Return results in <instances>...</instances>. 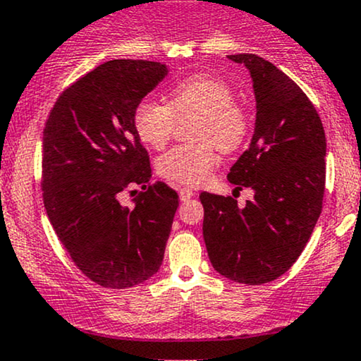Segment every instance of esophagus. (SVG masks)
<instances>
[{
    "label": "esophagus",
    "instance_id": "esophagus-1",
    "mask_svg": "<svg viewBox=\"0 0 361 361\" xmlns=\"http://www.w3.org/2000/svg\"><path fill=\"white\" fill-rule=\"evenodd\" d=\"M193 195H195L193 190H190V188H180V200H181V202L190 200V198H192Z\"/></svg>",
    "mask_w": 361,
    "mask_h": 361
}]
</instances>
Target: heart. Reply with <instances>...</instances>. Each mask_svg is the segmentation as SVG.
<instances>
[{
  "instance_id": "1",
  "label": "heart",
  "mask_w": 361,
  "mask_h": 361,
  "mask_svg": "<svg viewBox=\"0 0 361 361\" xmlns=\"http://www.w3.org/2000/svg\"><path fill=\"white\" fill-rule=\"evenodd\" d=\"M195 144L171 147L157 159V171L166 180L197 186L209 178L217 164L214 146L234 152L250 132V117L229 85L210 76H192L176 82L166 94V105L144 98L134 109L132 123L146 146L163 147L173 134L176 120L193 118Z\"/></svg>"
}]
</instances>
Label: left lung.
Here are the masks:
<instances>
[{
  "label": "left lung",
  "mask_w": 361,
  "mask_h": 361,
  "mask_svg": "<svg viewBox=\"0 0 361 361\" xmlns=\"http://www.w3.org/2000/svg\"><path fill=\"white\" fill-rule=\"evenodd\" d=\"M231 61L251 74L256 98L255 134L231 168L235 190L252 200L200 195L204 239L215 271L246 285L273 281L304 251L322 210L326 135L305 93L271 62L255 54Z\"/></svg>",
  "instance_id": "obj_1"
}]
</instances>
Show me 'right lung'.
Masks as SVG:
<instances>
[{
    "mask_svg": "<svg viewBox=\"0 0 361 361\" xmlns=\"http://www.w3.org/2000/svg\"><path fill=\"white\" fill-rule=\"evenodd\" d=\"M168 66L115 59L62 91L44 128V205L76 267L105 288H128L159 270L178 193L149 183L147 151L132 123L135 105L166 78ZM128 184L144 192L118 202Z\"/></svg>",
    "mask_w": 361,
    "mask_h": 361,
    "instance_id": "obj_1",
    "label": "right lung"
}]
</instances>
